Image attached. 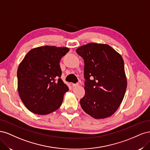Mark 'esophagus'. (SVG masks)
I'll return each mask as SVG.
<instances>
[{
    "label": "esophagus",
    "instance_id": "esophagus-1",
    "mask_svg": "<svg viewBox=\"0 0 150 150\" xmlns=\"http://www.w3.org/2000/svg\"><path fill=\"white\" fill-rule=\"evenodd\" d=\"M78 86V84H72V87H74V88L77 87Z\"/></svg>",
    "mask_w": 150,
    "mask_h": 150
}]
</instances>
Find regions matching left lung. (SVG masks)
I'll use <instances>...</instances> for the list:
<instances>
[{
  "mask_svg": "<svg viewBox=\"0 0 150 150\" xmlns=\"http://www.w3.org/2000/svg\"><path fill=\"white\" fill-rule=\"evenodd\" d=\"M76 52L84 62L85 95L80 104L95 119L112 116L120 107L127 88L124 61L108 44L91 42Z\"/></svg>",
  "mask_w": 150,
  "mask_h": 150,
  "instance_id": "1",
  "label": "left lung"
}]
</instances>
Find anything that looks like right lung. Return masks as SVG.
Masks as SVG:
<instances>
[{
	"mask_svg": "<svg viewBox=\"0 0 150 150\" xmlns=\"http://www.w3.org/2000/svg\"><path fill=\"white\" fill-rule=\"evenodd\" d=\"M66 47L40 46L32 49L17 69V89L22 103L35 114L46 115L57 110L69 88L60 78L59 65Z\"/></svg>",
	"mask_w": 150,
	"mask_h": 150,
	"instance_id": "add662e5",
	"label": "right lung"
}]
</instances>
